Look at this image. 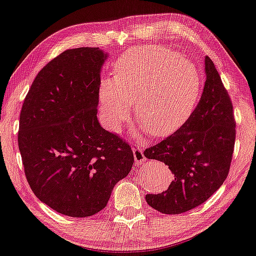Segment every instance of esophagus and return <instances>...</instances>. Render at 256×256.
I'll list each match as a JSON object with an SVG mask.
<instances>
[{"instance_id":"esophagus-1","label":"esophagus","mask_w":256,"mask_h":256,"mask_svg":"<svg viewBox=\"0 0 256 256\" xmlns=\"http://www.w3.org/2000/svg\"><path fill=\"white\" fill-rule=\"evenodd\" d=\"M132 152H134V158L136 162H144L146 160V157L144 155V152L142 150V148H132Z\"/></svg>"}]
</instances>
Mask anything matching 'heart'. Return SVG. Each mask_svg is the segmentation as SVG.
<instances>
[{
	"instance_id": "b5f03b06",
	"label": "heart",
	"mask_w": 256,
	"mask_h": 256,
	"mask_svg": "<svg viewBox=\"0 0 256 256\" xmlns=\"http://www.w3.org/2000/svg\"><path fill=\"white\" fill-rule=\"evenodd\" d=\"M114 71V78L101 81L99 90L104 124L110 132H119L134 104L142 127L152 137H167L184 126L198 102V70L172 49L128 51L116 62Z\"/></svg>"
}]
</instances>
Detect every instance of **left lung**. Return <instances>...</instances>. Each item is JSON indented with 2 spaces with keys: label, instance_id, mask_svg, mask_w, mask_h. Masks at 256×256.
Returning <instances> with one entry per match:
<instances>
[{
  "label": "left lung",
  "instance_id": "obj_1",
  "mask_svg": "<svg viewBox=\"0 0 256 256\" xmlns=\"http://www.w3.org/2000/svg\"><path fill=\"white\" fill-rule=\"evenodd\" d=\"M204 69L203 94L188 122L144 152L175 175L167 190L146 195L148 205L164 214H180L203 204L228 175L235 142L232 101L208 56Z\"/></svg>",
  "mask_w": 256,
  "mask_h": 256
}]
</instances>
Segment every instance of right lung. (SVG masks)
Masks as SVG:
<instances>
[{
    "label": "right lung",
    "mask_w": 256,
    "mask_h": 256,
    "mask_svg": "<svg viewBox=\"0 0 256 256\" xmlns=\"http://www.w3.org/2000/svg\"><path fill=\"white\" fill-rule=\"evenodd\" d=\"M107 58L99 48L62 52L38 72L22 106L18 140L28 185L71 218L104 210L134 164L129 144L97 118Z\"/></svg>",
    "instance_id": "1"
}]
</instances>
